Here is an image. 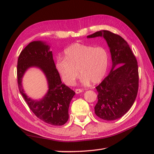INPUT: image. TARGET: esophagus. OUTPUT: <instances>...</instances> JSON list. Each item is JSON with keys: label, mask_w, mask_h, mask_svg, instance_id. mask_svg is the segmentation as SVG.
I'll list each match as a JSON object with an SVG mask.
<instances>
[{"label": "esophagus", "mask_w": 154, "mask_h": 154, "mask_svg": "<svg viewBox=\"0 0 154 154\" xmlns=\"http://www.w3.org/2000/svg\"><path fill=\"white\" fill-rule=\"evenodd\" d=\"M82 92H83V90H82V89H76V90H75V93H76V94H79V93Z\"/></svg>", "instance_id": "34e87169"}]
</instances>
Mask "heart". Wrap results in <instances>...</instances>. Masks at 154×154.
<instances>
[{
  "instance_id": "obj_1",
  "label": "heart",
  "mask_w": 154,
  "mask_h": 154,
  "mask_svg": "<svg viewBox=\"0 0 154 154\" xmlns=\"http://www.w3.org/2000/svg\"><path fill=\"white\" fill-rule=\"evenodd\" d=\"M65 58H56V67L62 81L68 85L75 84L79 72L81 82L98 83L106 75L109 66L107 51L102 47L94 48L82 43H74L64 50Z\"/></svg>"
}]
</instances>
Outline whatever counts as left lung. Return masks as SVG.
Masks as SVG:
<instances>
[{
	"label": "left lung",
	"instance_id": "left-lung-1",
	"mask_svg": "<svg viewBox=\"0 0 154 154\" xmlns=\"http://www.w3.org/2000/svg\"><path fill=\"white\" fill-rule=\"evenodd\" d=\"M103 36L110 49L112 68L96 87L98 103L94 107L98 118L115 120L126 114L134 103L139 89V70L136 57L121 36L100 30L87 36Z\"/></svg>",
	"mask_w": 154,
	"mask_h": 154
}]
</instances>
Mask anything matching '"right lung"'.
I'll use <instances>...</instances> for the list:
<instances>
[{"instance_id": "1", "label": "right lung", "mask_w": 154, "mask_h": 154, "mask_svg": "<svg viewBox=\"0 0 154 154\" xmlns=\"http://www.w3.org/2000/svg\"><path fill=\"white\" fill-rule=\"evenodd\" d=\"M38 67L46 76L48 93L40 101H34L24 93L21 80L30 67ZM17 84L28 107L41 120L53 126H62L69 119V107L75 92L62 83L49 46L40 41H32L21 51L17 60Z\"/></svg>"}]
</instances>
